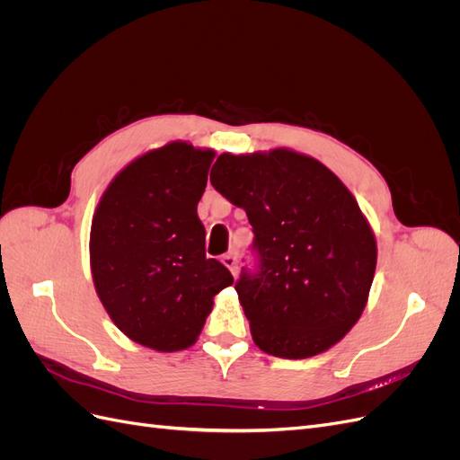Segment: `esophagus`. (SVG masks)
Segmentation results:
<instances>
[{"mask_svg": "<svg viewBox=\"0 0 460 460\" xmlns=\"http://www.w3.org/2000/svg\"><path fill=\"white\" fill-rule=\"evenodd\" d=\"M222 264L232 272V276L238 274V259H235L234 253H226L225 257H222Z\"/></svg>", "mask_w": 460, "mask_h": 460, "instance_id": "esophagus-1", "label": "esophagus"}]
</instances>
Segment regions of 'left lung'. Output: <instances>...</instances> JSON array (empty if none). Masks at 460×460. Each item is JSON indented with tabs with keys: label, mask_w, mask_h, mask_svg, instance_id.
<instances>
[{
	"label": "left lung",
	"mask_w": 460,
	"mask_h": 460,
	"mask_svg": "<svg viewBox=\"0 0 460 460\" xmlns=\"http://www.w3.org/2000/svg\"><path fill=\"white\" fill-rule=\"evenodd\" d=\"M213 188L253 226L257 274L235 284L261 351L309 358L345 338L374 280V232L353 193L314 157L294 149L232 155L211 169Z\"/></svg>",
	"instance_id": "8db88e82"
}]
</instances>
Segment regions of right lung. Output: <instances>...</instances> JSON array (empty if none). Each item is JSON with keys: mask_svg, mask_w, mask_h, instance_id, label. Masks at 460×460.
<instances>
[{"mask_svg": "<svg viewBox=\"0 0 460 460\" xmlns=\"http://www.w3.org/2000/svg\"><path fill=\"white\" fill-rule=\"evenodd\" d=\"M213 159L188 142L146 151L111 180L92 218L97 297L124 336L161 353L196 343L213 297L234 284L205 257L198 217Z\"/></svg>", "mask_w": 460, "mask_h": 460, "instance_id": "add662e5", "label": "right lung"}]
</instances>
